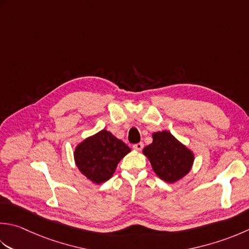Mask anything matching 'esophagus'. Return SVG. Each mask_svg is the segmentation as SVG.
I'll list each match as a JSON object with an SVG mask.
<instances>
[{"label":"esophagus","mask_w":249,"mask_h":249,"mask_svg":"<svg viewBox=\"0 0 249 249\" xmlns=\"http://www.w3.org/2000/svg\"><path fill=\"white\" fill-rule=\"evenodd\" d=\"M133 148L135 149V150H137V151H141L143 149V143L142 142H138V143H136V144H134L133 145Z\"/></svg>","instance_id":"34e87169"}]
</instances>
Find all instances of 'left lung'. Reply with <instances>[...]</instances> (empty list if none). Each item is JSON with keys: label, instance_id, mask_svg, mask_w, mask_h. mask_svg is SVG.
Returning a JSON list of instances; mask_svg holds the SVG:
<instances>
[{"label": "left lung", "instance_id": "1", "mask_svg": "<svg viewBox=\"0 0 249 249\" xmlns=\"http://www.w3.org/2000/svg\"><path fill=\"white\" fill-rule=\"evenodd\" d=\"M152 138V143L144 147L142 153L150 160L157 176L168 183L187 176L194 163L193 151L167 130L153 133Z\"/></svg>", "mask_w": 249, "mask_h": 249}]
</instances>
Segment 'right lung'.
<instances>
[{
  "label": "right lung",
  "mask_w": 249,
  "mask_h": 249,
  "mask_svg": "<svg viewBox=\"0 0 249 249\" xmlns=\"http://www.w3.org/2000/svg\"><path fill=\"white\" fill-rule=\"evenodd\" d=\"M129 152L130 148L123 141L102 129L81 141L73 155L81 174L92 183L100 184L113 176L120 160Z\"/></svg>",
  "instance_id": "1"
}]
</instances>
